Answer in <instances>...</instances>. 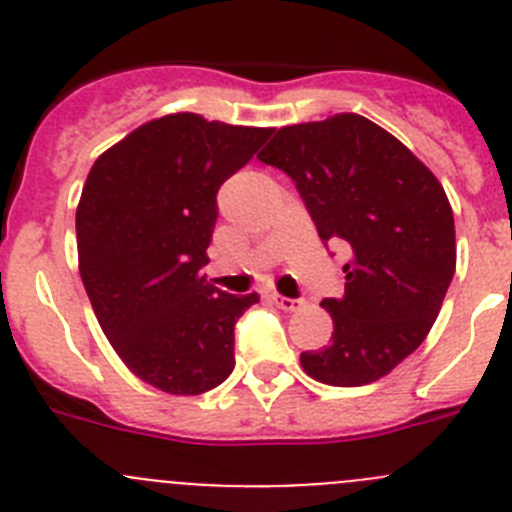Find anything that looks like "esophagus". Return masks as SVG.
Returning <instances> with one entry per match:
<instances>
[{"label": "esophagus", "instance_id": "esophagus-1", "mask_svg": "<svg viewBox=\"0 0 512 512\" xmlns=\"http://www.w3.org/2000/svg\"><path fill=\"white\" fill-rule=\"evenodd\" d=\"M269 302L271 305H277L279 310H284V312H295L302 307V300H292V297L277 295V292H274V295H269Z\"/></svg>", "mask_w": 512, "mask_h": 512}]
</instances>
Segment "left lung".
Wrapping results in <instances>:
<instances>
[{
	"label": "left lung",
	"instance_id": "8db88e82",
	"mask_svg": "<svg viewBox=\"0 0 512 512\" xmlns=\"http://www.w3.org/2000/svg\"><path fill=\"white\" fill-rule=\"evenodd\" d=\"M261 161L295 182L320 241L346 243L328 346L302 369L333 387L390 374L425 341L456 269L454 212L436 176L395 135L343 112L282 128Z\"/></svg>",
	"mask_w": 512,
	"mask_h": 512
}]
</instances>
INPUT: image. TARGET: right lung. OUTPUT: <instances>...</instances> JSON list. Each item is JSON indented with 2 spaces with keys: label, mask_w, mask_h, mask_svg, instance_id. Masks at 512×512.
I'll return each mask as SVG.
<instances>
[{
  "label": "right lung",
  "mask_w": 512,
  "mask_h": 512,
  "mask_svg": "<svg viewBox=\"0 0 512 512\" xmlns=\"http://www.w3.org/2000/svg\"><path fill=\"white\" fill-rule=\"evenodd\" d=\"M274 130L192 112L140 125L94 161L76 210L79 271L104 336L130 372L169 395L230 377L235 323L259 295L202 274L217 189Z\"/></svg>",
  "instance_id": "right-lung-1"
}]
</instances>
